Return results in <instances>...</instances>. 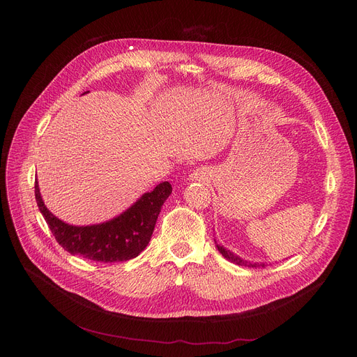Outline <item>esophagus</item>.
Returning <instances> with one entry per match:
<instances>
[{"instance_id": "1", "label": "esophagus", "mask_w": 357, "mask_h": 357, "mask_svg": "<svg viewBox=\"0 0 357 357\" xmlns=\"http://www.w3.org/2000/svg\"><path fill=\"white\" fill-rule=\"evenodd\" d=\"M192 178L197 181H202V179H205V172L202 171V169H197V171L192 174Z\"/></svg>"}]
</instances>
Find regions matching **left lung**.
Here are the masks:
<instances>
[{
    "mask_svg": "<svg viewBox=\"0 0 357 357\" xmlns=\"http://www.w3.org/2000/svg\"><path fill=\"white\" fill-rule=\"evenodd\" d=\"M218 248V252L226 257L227 260H230V261H233V264H236V265H238V266H249V268H265V264H250V261H245V260H241L240 257H237L236 255H233L230 250H226L224 249L222 246H217Z\"/></svg>",
    "mask_w": 357,
    "mask_h": 357,
    "instance_id": "1",
    "label": "left lung"
}]
</instances>
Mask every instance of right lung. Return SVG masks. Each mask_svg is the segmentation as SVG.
<instances>
[{
  "instance_id": "1",
  "label": "right lung",
  "mask_w": 357,
  "mask_h": 357,
  "mask_svg": "<svg viewBox=\"0 0 357 357\" xmlns=\"http://www.w3.org/2000/svg\"><path fill=\"white\" fill-rule=\"evenodd\" d=\"M172 192L169 182L159 183L153 191L144 194L120 217L97 226L77 227L56 218L43 204L39 185L34 182V195L56 241L69 252L93 261L112 264L139 256L153 234L158 215L166 198Z\"/></svg>"
}]
</instances>
